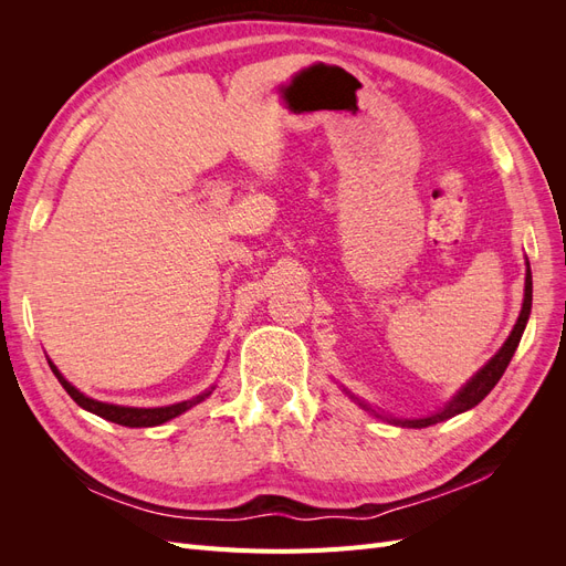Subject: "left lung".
<instances>
[{
    "label": "left lung",
    "mask_w": 566,
    "mask_h": 566,
    "mask_svg": "<svg viewBox=\"0 0 566 566\" xmlns=\"http://www.w3.org/2000/svg\"><path fill=\"white\" fill-rule=\"evenodd\" d=\"M531 293H534V285H531V269H526V283H524V304H522V314H520V318H517V323H515V328H512V333H510V337L505 339V345L501 347V352L495 354L491 361L479 370L474 378L462 387L455 397H453V401H449V406L443 408V410H439V413H434V416H430V418H420V420H394L397 424H401V427H430V424H437V422H441V420H449V418H453V416H458V413H462V410H470V408H474L479 401H482L486 394L499 385V380L503 378V373H505V368H507V364H510V358H512V354H515V349H517V345H520V339H522V333H524V328H526V321H528V314H531ZM364 408H368L366 403H361Z\"/></svg>",
    "instance_id": "left-lung-1"
}]
</instances>
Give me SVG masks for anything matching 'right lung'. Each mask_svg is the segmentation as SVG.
I'll return each instance as SVG.
<instances>
[{
  "label": "right lung",
  "instance_id": "add662e5",
  "mask_svg": "<svg viewBox=\"0 0 566 566\" xmlns=\"http://www.w3.org/2000/svg\"><path fill=\"white\" fill-rule=\"evenodd\" d=\"M51 370H54V375L59 378V382L63 385V389L71 394V399L82 406L84 410H90V413H96L98 418L104 420H111V422H117L123 427H156V424H163L167 420H172L177 416H181L184 410L193 408L196 403H200L205 397H210V391L200 394V397L196 399H188V401H181V403H175V406H163V408H127V406H113V403H104V401H96V399H90L84 397V394L80 389H75L71 382H67L63 375L56 370V366L49 361Z\"/></svg>",
  "mask_w": 566,
  "mask_h": 566
}]
</instances>
